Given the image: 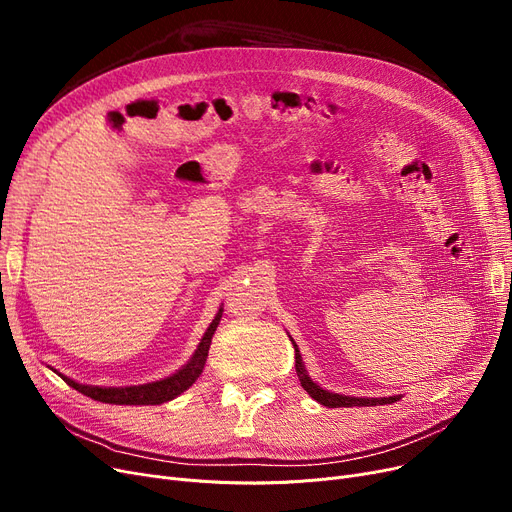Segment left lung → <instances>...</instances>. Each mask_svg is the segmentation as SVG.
<instances>
[{"mask_svg":"<svg viewBox=\"0 0 512 512\" xmlns=\"http://www.w3.org/2000/svg\"><path fill=\"white\" fill-rule=\"evenodd\" d=\"M294 346V359H297V363H294V367H297V375L301 380V386L309 392L311 398H315L319 405H324L328 409H338V407H375V405H392V402H396L400 396H386V398H357V396H344V394H334V392H328L324 388H319L309 375H307V369L303 365V357L299 353L297 344L292 342Z\"/></svg>","mask_w":512,"mask_h":512,"instance_id":"1","label":"left lung"}]
</instances>
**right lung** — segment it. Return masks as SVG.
<instances>
[{"mask_svg":"<svg viewBox=\"0 0 512 512\" xmlns=\"http://www.w3.org/2000/svg\"><path fill=\"white\" fill-rule=\"evenodd\" d=\"M220 319H222V309L218 311V315H215V319L211 321V326L203 334L191 361H188L182 369H178L176 373H172L170 378L143 384V386H124V388L85 386V384H78V382L66 378V375H62V378L66 380L68 386H72L80 394L91 396L93 400H99V402H110V405H161V402H168V400L176 398L178 394H182L186 388H191L197 382V378L205 367L211 338L215 334V328H218V324H220Z\"/></svg>","mask_w":512,"mask_h":512,"instance_id":"add662e5","label":"right lung"}]
</instances>
